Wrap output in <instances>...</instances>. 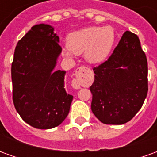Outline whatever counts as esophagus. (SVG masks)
<instances>
[{"mask_svg":"<svg viewBox=\"0 0 157 157\" xmlns=\"http://www.w3.org/2000/svg\"><path fill=\"white\" fill-rule=\"evenodd\" d=\"M92 71L85 66H81L75 71V78L73 79L71 86L73 88L79 89L82 86H88L92 82Z\"/></svg>","mask_w":157,"mask_h":157,"instance_id":"34e87169","label":"esophagus"}]
</instances>
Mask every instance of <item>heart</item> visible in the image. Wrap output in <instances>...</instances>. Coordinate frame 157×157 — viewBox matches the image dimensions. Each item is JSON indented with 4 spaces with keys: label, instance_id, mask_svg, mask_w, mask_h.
<instances>
[{
    "label": "heart",
    "instance_id": "obj_1",
    "mask_svg": "<svg viewBox=\"0 0 157 157\" xmlns=\"http://www.w3.org/2000/svg\"><path fill=\"white\" fill-rule=\"evenodd\" d=\"M115 41L112 27L90 26L70 33L64 55L71 57L84 52V58L90 64H100L108 58Z\"/></svg>",
    "mask_w": 157,
    "mask_h": 157
}]
</instances>
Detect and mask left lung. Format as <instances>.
<instances>
[{
  "label": "left lung",
  "mask_w": 157,
  "mask_h": 157,
  "mask_svg": "<svg viewBox=\"0 0 157 157\" xmlns=\"http://www.w3.org/2000/svg\"><path fill=\"white\" fill-rule=\"evenodd\" d=\"M92 111L106 124H123L141 109L148 92L147 59L138 36L123 34L109 59L93 69Z\"/></svg>",
  "instance_id": "1"
}]
</instances>
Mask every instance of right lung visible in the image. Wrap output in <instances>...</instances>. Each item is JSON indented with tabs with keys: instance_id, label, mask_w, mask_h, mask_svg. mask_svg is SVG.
Masks as SVG:
<instances>
[{
	"instance_id": "right-lung-1",
	"label": "right lung",
	"mask_w": 157,
	"mask_h": 157,
	"mask_svg": "<svg viewBox=\"0 0 157 157\" xmlns=\"http://www.w3.org/2000/svg\"><path fill=\"white\" fill-rule=\"evenodd\" d=\"M54 27L37 24L19 40L12 64V99L17 112L36 128H55L70 112L65 71H55L62 51Z\"/></svg>"
}]
</instances>
